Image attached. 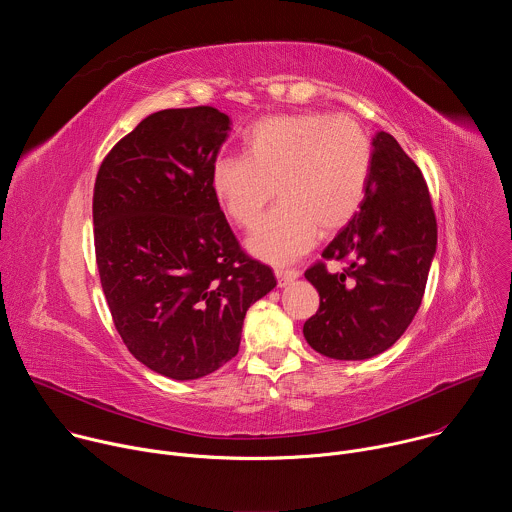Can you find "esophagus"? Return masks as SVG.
<instances>
[{"mask_svg":"<svg viewBox=\"0 0 512 512\" xmlns=\"http://www.w3.org/2000/svg\"><path fill=\"white\" fill-rule=\"evenodd\" d=\"M275 277H277V285L279 287H285L289 281H294L300 277V271L298 269H283V267H277L275 269Z\"/></svg>","mask_w":512,"mask_h":512,"instance_id":"obj_1","label":"esophagus"}]
</instances>
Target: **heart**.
<instances>
[{"label":"heart","mask_w":512,"mask_h":512,"mask_svg":"<svg viewBox=\"0 0 512 512\" xmlns=\"http://www.w3.org/2000/svg\"><path fill=\"white\" fill-rule=\"evenodd\" d=\"M245 156H218L210 188L223 212L253 229L272 197L280 204L257 226L247 247L259 259L287 263L316 235H332L358 212L367 194L373 143L354 117L320 111L259 119L243 137Z\"/></svg>","instance_id":"1"}]
</instances>
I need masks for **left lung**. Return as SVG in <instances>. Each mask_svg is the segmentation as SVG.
Wrapping results in <instances>:
<instances>
[{
  "label": "left lung",
  "mask_w": 512,
  "mask_h": 512,
  "mask_svg": "<svg viewBox=\"0 0 512 512\" xmlns=\"http://www.w3.org/2000/svg\"><path fill=\"white\" fill-rule=\"evenodd\" d=\"M435 245L425 178L397 139L379 131L360 210L322 253L348 259V267L330 273L318 261L306 269L320 294L318 312L304 324L308 344L336 360H364L391 348L421 306Z\"/></svg>",
  "instance_id": "obj_1"
}]
</instances>
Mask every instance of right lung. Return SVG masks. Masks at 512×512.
<instances>
[{"instance_id": "right-lung-1", "label": "right lung", "mask_w": 512, "mask_h": 512, "mask_svg": "<svg viewBox=\"0 0 512 512\" xmlns=\"http://www.w3.org/2000/svg\"><path fill=\"white\" fill-rule=\"evenodd\" d=\"M229 129V115L206 105L152 113L95 180V255L115 328L139 362L176 381L237 356L249 306L277 285L210 188Z\"/></svg>"}]
</instances>
